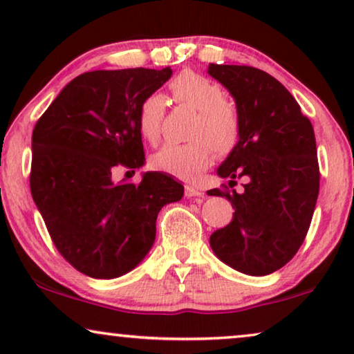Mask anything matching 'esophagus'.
<instances>
[{
  "label": "esophagus",
  "mask_w": 354,
  "mask_h": 354,
  "mask_svg": "<svg viewBox=\"0 0 354 354\" xmlns=\"http://www.w3.org/2000/svg\"><path fill=\"white\" fill-rule=\"evenodd\" d=\"M203 192L201 188H198L196 185H185V196L193 198V196H201Z\"/></svg>",
  "instance_id": "obj_1"
}]
</instances>
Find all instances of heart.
<instances>
[{"label":"heart","instance_id":"obj_1","mask_svg":"<svg viewBox=\"0 0 354 354\" xmlns=\"http://www.w3.org/2000/svg\"><path fill=\"white\" fill-rule=\"evenodd\" d=\"M172 98L178 104L196 109L190 129L192 142L167 143L153 156V166L180 178H192L209 166L212 151L227 156L241 137V118L235 103L225 96L217 82L193 71H183L169 84ZM166 103L158 93L148 95L138 108V130L149 143H156Z\"/></svg>","mask_w":354,"mask_h":354}]
</instances>
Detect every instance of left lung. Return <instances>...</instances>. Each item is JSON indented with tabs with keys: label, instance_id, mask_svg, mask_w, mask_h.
I'll use <instances>...</instances> for the list:
<instances>
[{
	"label": "left lung",
	"instance_id": "8db88e82",
	"mask_svg": "<svg viewBox=\"0 0 354 354\" xmlns=\"http://www.w3.org/2000/svg\"><path fill=\"white\" fill-rule=\"evenodd\" d=\"M207 74L234 96L241 118L236 148L217 167L229 187L234 219L209 236L222 263L248 275H268L297 254L319 195V164L313 124L292 93L268 72L250 66L209 64Z\"/></svg>",
	"mask_w": 354,
	"mask_h": 354
}]
</instances>
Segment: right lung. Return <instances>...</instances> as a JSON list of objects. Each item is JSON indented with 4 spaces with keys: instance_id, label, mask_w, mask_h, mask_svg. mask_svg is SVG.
Here are the masks:
<instances>
[{
    "instance_id": "obj_1",
    "label": "right lung",
    "mask_w": 354,
    "mask_h": 354,
    "mask_svg": "<svg viewBox=\"0 0 354 354\" xmlns=\"http://www.w3.org/2000/svg\"><path fill=\"white\" fill-rule=\"evenodd\" d=\"M171 75V67L85 72L33 129L32 198L62 258L88 277L137 268L161 207L183 196L182 183L162 172H145L138 185L113 180L118 166L145 164L138 108Z\"/></svg>"
}]
</instances>
